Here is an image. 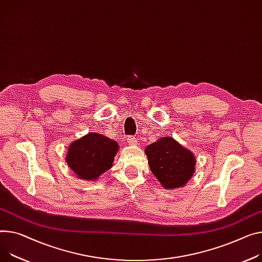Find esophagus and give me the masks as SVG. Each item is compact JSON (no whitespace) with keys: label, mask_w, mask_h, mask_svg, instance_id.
<instances>
[{"label":"esophagus","mask_w":262,"mask_h":262,"mask_svg":"<svg viewBox=\"0 0 262 262\" xmlns=\"http://www.w3.org/2000/svg\"><path fill=\"white\" fill-rule=\"evenodd\" d=\"M127 142H128L130 145L135 146V145H137L138 140H137V138H136V137H134V136H129V137L127 138Z\"/></svg>","instance_id":"34e87169"}]
</instances>
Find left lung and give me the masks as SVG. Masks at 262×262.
I'll return each mask as SVG.
<instances>
[{
  "label": "left lung",
  "mask_w": 262,
  "mask_h": 262,
  "mask_svg": "<svg viewBox=\"0 0 262 262\" xmlns=\"http://www.w3.org/2000/svg\"><path fill=\"white\" fill-rule=\"evenodd\" d=\"M151 172L165 189L185 187L195 172L194 154L171 136L160 137L146 147Z\"/></svg>",
  "instance_id": "left-lung-1"
}]
</instances>
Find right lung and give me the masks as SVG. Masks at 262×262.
<instances>
[{"label":"right lung","instance_id":"right-lung-1","mask_svg":"<svg viewBox=\"0 0 262 262\" xmlns=\"http://www.w3.org/2000/svg\"><path fill=\"white\" fill-rule=\"evenodd\" d=\"M118 147L115 140L90 132L70 144L66 163L77 178L93 182L112 167Z\"/></svg>","mask_w":262,"mask_h":262}]
</instances>
